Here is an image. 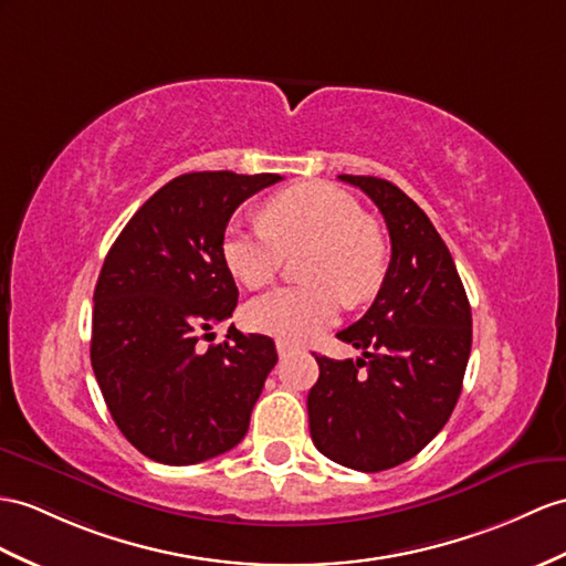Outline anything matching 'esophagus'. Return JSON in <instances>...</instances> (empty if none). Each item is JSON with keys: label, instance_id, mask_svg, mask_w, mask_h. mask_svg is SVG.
I'll use <instances>...</instances> for the list:
<instances>
[{"label": "esophagus", "instance_id": "esophagus-1", "mask_svg": "<svg viewBox=\"0 0 566 566\" xmlns=\"http://www.w3.org/2000/svg\"><path fill=\"white\" fill-rule=\"evenodd\" d=\"M275 350H279V355L281 357H285V355H291L293 350H295V346H293V343H287V340H275Z\"/></svg>", "mask_w": 566, "mask_h": 566}]
</instances>
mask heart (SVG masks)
I'll return each instance as SVG.
<instances>
[{"label":"heart","instance_id":"1","mask_svg":"<svg viewBox=\"0 0 566 566\" xmlns=\"http://www.w3.org/2000/svg\"><path fill=\"white\" fill-rule=\"evenodd\" d=\"M302 254L305 285H283L247 302V326L287 343L310 340L336 322L343 297L360 305L379 291L387 244L360 201L324 182L283 189L261 209V223L230 220L220 254L247 287L269 283L285 252Z\"/></svg>","mask_w":566,"mask_h":566}]
</instances>
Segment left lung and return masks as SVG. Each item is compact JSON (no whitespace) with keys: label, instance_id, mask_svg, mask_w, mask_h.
<instances>
[{"label":"left lung","instance_id":"8db88e82","mask_svg":"<svg viewBox=\"0 0 566 566\" xmlns=\"http://www.w3.org/2000/svg\"><path fill=\"white\" fill-rule=\"evenodd\" d=\"M377 203L391 261L363 319L338 331L357 360L314 355L310 434L326 459L377 473L420 453L457 406L471 355V305L432 220L396 185L338 175Z\"/></svg>","mask_w":566,"mask_h":566}]
</instances>
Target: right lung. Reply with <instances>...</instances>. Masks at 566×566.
<instances>
[{
	"label": "right lung",
	"mask_w": 566,
	"mask_h": 566,
	"mask_svg": "<svg viewBox=\"0 0 566 566\" xmlns=\"http://www.w3.org/2000/svg\"><path fill=\"white\" fill-rule=\"evenodd\" d=\"M281 175L189 172L160 187L115 244L93 293L91 365L119 432L144 457L191 465L242 442L279 355L269 336L199 350L238 307L220 254L230 216Z\"/></svg>",
	"instance_id": "add662e5"
}]
</instances>
